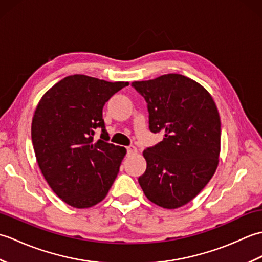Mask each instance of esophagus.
<instances>
[{"label": "esophagus", "mask_w": 262, "mask_h": 262, "mask_svg": "<svg viewBox=\"0 0 262 262\" xmlns=\"http://www.w3.org/2000/svg\"><path fill=\"white\" fill-rule=\"evenodd\" d=\"M127 152L129 155H133V154H136L137 153V147L134 146V145H130L127 147Z\"/></svg>", "instance_id": "1"}]
</instances>
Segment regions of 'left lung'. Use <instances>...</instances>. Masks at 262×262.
<instances>
[{
	"label": "left lung",
	"mask_w": 262,
	"mask_h": 262,
	"mask_svg": "<svg viewBox=\"0 0 262 262\" xmlns=\"http://www.w3.org/2000/svg\"><path fill=\"white\" fill-rule=\"evenodd\" d=\"M145 98L149 130L163 140L143 152L146 171L138 182L148 200L174 209L207 185L219 165L221 119L210 93L181 74L132 83Z\"/></svg>",
	"instance_id": "obj_1"
}]
</instances>
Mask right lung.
Listing matches in <instances>:
<instances>
[{
	"mask_svg": "<svg viewBox=\"0 0 262 262\" xmlns=\"http://www.w3.org/2000/svg\"><path fill=\"white\" fill-rule=\"evenodd\" d=\"M128 82L64 77L41 97L31 124L36 159L49 187L68 205L89 208L107 196L126 148L108 143L102 109ZM101 127L100 140H94Z\"/></svg>",
	"mask_w": 262,
	"mask_h": 262,
	"instance_id": "add662e5",
	"label": "right lung"
}]
</instances>
